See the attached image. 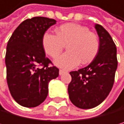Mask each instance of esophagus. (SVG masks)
I'll list each match as a JSON object with an SVG mask.
<instances>
[{
    "mask_svg": "<svg viewBox=\"0 0 124 124\" xmlns=\"http://www.w3.org/2000/svg\"><path fill=\"white\" fill-rule=\"evenodd\" d=\"M66 71L65 70H59V75H62L64 73H65Z\"/></svg>",
    "mask_w": 124,
    "mask_h": 124,
    "instance_id": "obj_1",
    "label": "esophagus"
}]
</instances>
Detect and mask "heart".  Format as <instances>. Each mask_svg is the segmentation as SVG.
<instances>
[{"label":"heart","mask_w":124,"mask_h":124,"mask_svg":"<svg viewBox=\"0 0 124 124\" xmlns=\"http://www.w3.org/2000/svg\"><path fill=\"white\" fill-rule=\"evenodd\" d=\"M56 36L46 32L41 40L45 54L52 58L57 57L67 45L65 54L54 61V64L62 68L71 69L79 62L88 64L95 58L100 49V41L95 33L86 27L69 23L55 30Z\"/></svg>","instance_id":"b5f03b06"}]
</instances>
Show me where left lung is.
<instances>
[{"label":"left lung","instance_id":"obj_1","mask_svg":"<svg viewBox=\"0 0 124 124\" xmlns=\"http://www.w3.org/2000/svg\"><path fill=\"white\" fill-rule=\"evenodd\" d=\"M94 27L100 40L98 54L88 66L70 72L68 88L71 103L84 109L96 107L107 97L117 67V48L111 36L101 25Z\"/></svg>","mask_w":124,"mask_h":124}]
</instances>
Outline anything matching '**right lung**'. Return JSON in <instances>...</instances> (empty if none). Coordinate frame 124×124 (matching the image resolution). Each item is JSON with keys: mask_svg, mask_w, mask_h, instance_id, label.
Masks as SVG:
<instances>
[{"mask_svg": "<svg viewBox=\"0 0 124 124\" xmlns=\"http://www.w3.org/2000/svg\"><path fill=\"white\" fill-rule=\"evenodd\" d=\"M56 23L45 17L27 19L13 32L7 43V84L12 97L22 106L36 107L43 103L49 82L59 76V69L49 65L52 62L45 56L41 44L45 32Z\"/></svg>", "mask_w": 124, "mask_h": 124, "instance_id": "obj_1", "label": "right lung"}]
</instances>
